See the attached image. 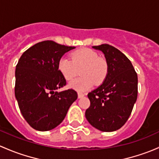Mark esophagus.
Here are the masks:
<instances>
[{"instance_id": "34e87169", "label": "esophagus", "mask_w": 159, "mask_h": 159, "mask_svg": "<svg viewBox=\"0 0 159 159\" xmlns=\"http://www.w3.org/2000/svg\"><path fill=\"white\" fill-rule=\"evenodd\" d=\"M84 96V94L83 93H81V92H78V98H83V97Z\"/></svg>"}]
</instances>
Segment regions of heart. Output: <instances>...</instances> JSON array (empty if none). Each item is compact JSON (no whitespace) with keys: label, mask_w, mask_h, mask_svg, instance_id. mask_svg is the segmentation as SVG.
I'll return each mask as SVG.
<instances>
[{"label":"heart","mask_w":159,"mask_h":159,"mask_svg":"<svg viewBox=\"0 0 159 159\" xmlns=\"http://www.w3.org/2000/svg\"><path fill=\"white\" fill-rule=\"evenodd\" d=\"M58 69L63 78L71 81L78 74L81 77L69 83L70 88L78 91H85L93 84L101 85L104 82L109 72V66L105 58L98 56V53L88 48H82L71 53V60L66 57L59 59Z\"/></svg>","instance_id":"1"}]
</instances>
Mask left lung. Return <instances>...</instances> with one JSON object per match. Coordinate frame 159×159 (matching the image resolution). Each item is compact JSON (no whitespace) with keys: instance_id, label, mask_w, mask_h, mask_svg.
<instances>
[{"instance_id":"obj_1","label":"left lung","mask_w":159,"mask_h":159,"mask_svg":"<svg viewBox=\"0 0 159 159\" xmlns=\"http://www.w3.org/2000/svg\"><path fill=\"white\" fill-rule=\"evenodd\" d=\"M92 48L104 54L109 72L103 84L88 93L91 105L85 116L101 131H116L131 114L138 94V77L131 61L119 49L108 44Z\"/></svg>"}]
</instances>
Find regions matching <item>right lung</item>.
<instances>
[{
	"label": "right lung",
	"instance_id": "right-lung-1",
	"mask_svg": "<svg viewBox=\"0 0 159 159\" xmlns=\"http://www.w3.org/2000/svg\"><path fill=\"white\" fill-rule=\"evenodd\" d=\"M75 46L51 40L40 42L25 51L15 71V97L31 127L49 131L58 126L78 98L72 89L58 91L66 81L58 69L59 59Z\"/></svg>",
	"mask_w": 159,
	"mask_h": 159
}]
</instances>
